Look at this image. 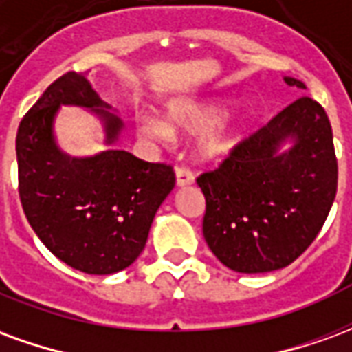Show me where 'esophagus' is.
Listing matches in <instances>:
<instances>
[{"label": "esophagus", "mask_w": 352, "mask_h": 352, "mask_svg": "<svg viewBox=\"0 0 352 352\" xmlns=\"http://www.w3.org/2000/svg\"><path fill=\"white\" fill-rule=\"evenodd\" d=\"M194 183V175H192L188 169L179 168L175 171V184L179 188H183V186H190Z\"/></svg>", "instance_id": "1"}]
</instances>
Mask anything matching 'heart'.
<instances>
[{
    "mask_svg": "<svg viewBox=\"0 0 352 352\" xmlns=\"http://www.w3.org/2000/svg\"><path fill=\"white\" fill-rule=\"evenodd\" d=\"M236 101L228 98L169 101L162 111V120L143 116L135 122L139 138L154 143H169L173 135H201L196 143V158L221 162L243 143L249 122L232 115Z\"/></svg>",
    "mask_w": 352,
    "mask_h": 352,
    "instance_id": "obj_1",
    "label": "heart"
}]
</instances>
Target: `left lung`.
I'll list each match as a JSON object with an SVG mask.
<instances>
[{
  "mask_svg": "<svg viewBox=\"0 0 352 352\" xmlns=\"http://www.w3.org/2000/svg\"><path fill=\"white\" fill-rule=\"evenodd\" d=\"M285 82L305 90L294 77ZM196 183L204 237L222 264L239 273L285 267L313 243L338 190L326 111L302 96Z\"/></svg>",
  "mask_w": 352,
  "mask_h": 352,
  "instance_id": "left-lung-1",
  "label": "left lung"
}]
</instances>
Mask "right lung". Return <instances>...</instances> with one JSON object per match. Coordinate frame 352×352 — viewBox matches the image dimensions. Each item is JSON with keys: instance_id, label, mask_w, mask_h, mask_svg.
<instances>
[{"instance_id": "obj_1", "label": "right lung", "mask_w": 352, "mask_h": 352, "mask_svg": "<svg viewBox=\"0 0 352 352\" xmlns=\"http://www.w3.org/2000/svg\"><path fill=\"white\" fill-rule=\"evenodd\" d=\"M64 104L90 110L106 148L72 157L57 145L54 122ZM124 124L85 73L54 80L16 133L19 194L30 226L56 258L90 275H111L145 249L154 214L175 186L169 166L139 160L115 146Z\"/></svg>"}]
</instances>
